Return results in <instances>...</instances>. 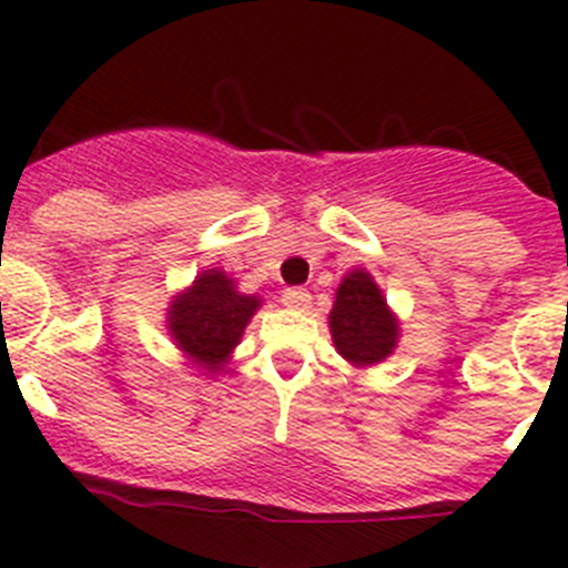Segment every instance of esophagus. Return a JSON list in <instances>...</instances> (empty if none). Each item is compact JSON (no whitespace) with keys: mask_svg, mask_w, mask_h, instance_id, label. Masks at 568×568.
<instances>
[{"mask_svg":"<svg viewBox=\"0 0 568 568\" xmlns=\"http://www.w3.org/2000/svg\"><path fill=\"white\" fill-rule=\"evenodd\" d=\"M283 303L294 311H305L311 305V294L305 288H285Z\"/></svg>","mask_w":568,"mask_h":568,"instance_id":"esophagus-1","label":"esophagus"}]
</instances>
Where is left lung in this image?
<instances>
[{
  "label": "left lung",
  "instance_id": "1",
  "mask_svg": "<svg viewBox=\"0 0 568 568\" xmlns=\"http://www.w3.org/2000/svg\"><path fill=\"white\" fill-rule=\"evenodd\" d=\"M328 325L336 351L356 367L387 359L398 342L396 316L387 308L376 280L365 268L342 277Z\"/></svg>",
  "mask_w": 568,
  "mask_h": 568
}]
</instances>
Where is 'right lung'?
Here are the masks:
<instances>
[{"label": "right lung", "instance_id": "1", "mask_svg": "<svg viewBox=\"0 0 568 568\" xmlns=\"http://www.w3.org/2000/svg\"><path fill=\"white\" fill-rule=\"evenodd\" d=\"M257 308V296L240 294L226 272L209 268L172 300L166 328L175 345L197 367L217 373L229 362Z\"/></svg>", "mask_w": 568, "mask_h": 568}]
</instances>
